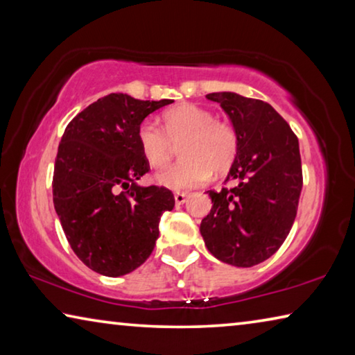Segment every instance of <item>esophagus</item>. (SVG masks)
Listing matches in <instances>:
<instances>
[{
    "label": "esophagus",
    "instance_id": "1",
    "mask_svg": "<svg viewBox=\"0 0 355 355\" xmlns=\"http://www.w3.org/2000/svg\"><path fill=\"white\" fill-rule=\"evenodd\" d=\"M173 199H175L177 205H183L186 199H188V194H186V192H175V194H173Z\"/></svg>",
    "mask_w": 355,
    "mask_h": 355
}]
</instances>
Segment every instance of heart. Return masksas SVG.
Returning <instances> with one entry per match:
<instances>
[{"label": "heart", "instance_id": "heart-1", "mask_svg": "<svg viewBox=\"0 0 355 355\" xmlns=\"http://www.w3.org/2000/svg\"><path fill=\"white\" fill-rule=\"evenodd\" d=\"M163 128L152 119L137 127V144L152 167L169 163L173 147L182 161L156 173V182L182 191L200 186L214 173L230 169L238 155V133L230 122L216 119L207 107L183 103L163 114Z\"/></svg>", "mask_w": 355, "mask_h": 355}]
</instances>
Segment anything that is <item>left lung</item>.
Segmentation results:
<instances>
[{"mask_svg":"<svg viewBox=\"0 0 355 355\" xmlns=\"http://www.w3.org/2000/svg\"><path fill=\"white\" fill-rule=\"evenodd\" d=\"M238 133V155L227 182L208 191L213 207L202 219L207 249L227 264L250 268L268 260L290 233L302 189L299 141L269 103L235 92H214Z\"/></svg>","mask_w":355,"mask_h":355,"instance_id":"1","label":"left lung"}]
</instances>
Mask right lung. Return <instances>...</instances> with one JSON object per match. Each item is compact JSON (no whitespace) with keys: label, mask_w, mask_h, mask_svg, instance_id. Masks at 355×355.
<instances>
[{"label":"right lung","mask_w":355,"mask_h":355,"mask_svg":"<svg viewBox=\"0 0 355 355\" xmlns=\"http://www.w3.org/2000/svg\"><path fill=\"white\" fill-rule=\"evenodd\" d=\"M173 100H136L110 94L65 128L53 173V202L76 257L106 277L125 275L147 260L159 218L175 205L164 186L136 182L150 166L137 127Z\"/></svg>","instance_id":"right-lung-1"}]
</instances>
